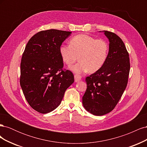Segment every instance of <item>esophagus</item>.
Listing matches in <instances>:
<instances>
[{
  "label": "esophagus",
  "instance_id": "34e87169",
  "mask_svg": "<svg viewBox=\"0 0 147 147\" xmlns=\"http://www.w3.org/2000/svg\"><path fill=\"white\" fill-rule=\"evenodd\" d=\"M74 78H75V82H78V81L81 80V79H82V77L80 76V75H77V74L74 75Z\"/></svg>",
  "mask_w": 147,
  "mask_h": 147
}]
</instances>
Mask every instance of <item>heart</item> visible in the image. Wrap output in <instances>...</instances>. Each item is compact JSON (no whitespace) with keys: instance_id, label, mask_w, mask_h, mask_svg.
<instances>
[{"instance_id":"b5f03b06","label":"heart","mask_w":147,"mask_h":147,"mask_svg":"<svg viewBox=\"0 0 147 147\" xmlns=\"http://www.w3.org/2000/svg\"><path fill=\"white\" fill-rule=\"evenodd\" d=\"M109 51V44L105 40L86 34L75 35L70 39V45H62L59 48L62 61L67 65L74 64L78 56L79 63L70 67L78 74L88 71L94 73L100 69L107 59Z\"/></svg>"}]
</instances>
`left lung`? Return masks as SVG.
<instances>
[{"label":"left lung","mask_w":147,"mask_h":147,"mask_svg":"<svg viewBox=\"0 0 147 147\" xmlns=\"http://www.w3.org/2000/svg\"><path fill=\"white\" fill-rule=\"evenodd\" d=\"M103 32L110 42L107 59L100 69L86 78L87 89L82 98L84 109L97 116L114 109L126 88L130 70L129 53L121 38Z\"/></svg>","instance_id":"1"}]
</instances>
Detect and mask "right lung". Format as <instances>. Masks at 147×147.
Here are the masks:
<instances>
[{"label":"right lung","mask_w":147,"mask_h":147,"mask_svg":"<svg viewBox=\"0 0 147 147\" xmlns=\"http://www.w3.org/2000/svg\"><path fill=\"white\" fill-rule=\"evenodd\" d=\"M71 32L49 29L30 38L21 63L20 85L34 110L47 113L56 109L65 90L74 82L72 72L63 69L59 48Z\"/></svg>","instance_id":"obj_1"}]
</instances>
